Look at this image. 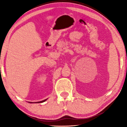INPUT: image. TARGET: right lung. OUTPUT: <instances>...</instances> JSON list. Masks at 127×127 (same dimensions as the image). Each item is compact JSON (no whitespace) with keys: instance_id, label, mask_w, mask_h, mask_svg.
I'll list each match as a JSON object with an SVG mask.
<instances>
[{"instance_id":"1","label":"right lung","mask_w":127,"mask_h":127,"mask_svg":"<svg viewBox=\"0 0 127 127\" xmlns=\"http://www.w3.org/2000/svg\"><path fill=\"white\" fill-rule=\"evenodd\" d=\"M47 100H48V98H46V99H45V100H42V101H38V102H36L35 103H42V102H45V101H46ZM30 103H33V102H29ZM35 103V102H34Z\"/></svg>"}]
</instances>
